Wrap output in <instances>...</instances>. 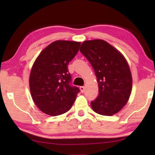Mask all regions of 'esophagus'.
I'll use <instances>...</instances> for the list:
<instances>
[{
    "label": "esophagus",
    "instance_id": "obj_1",
    "mask_svg": "<svg viewBox=\"0 0 155 155\" xmlns=\"http://www.w3.org/2000/svg\"><path fill=\"white\" fill-rule=\"evenodd\" d=\"M80 90H81V93H84V91H85V87H84V86H81Z\"/></svg>",
    "mask_w": 155,
    "mask_h": 155
}]
</instances>
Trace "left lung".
<instances>
[{
    "label": "left lung",
    "instance_id": "obj_1",
    "mask_svg": "<svg viewBox=\"0 0 155 155\" xmlns=\"http://www.w3.org/2000/svg\"><path fill=\"white\" fill-rule=\"evenodd\" d=\"M80 51L93 67L98 84V96L91 102L94 111L103 115L120 111L129 99L132 77L124 56L103 40L83 41Z\"/></svg>",
    "mask_w": 155,
    "mask_h": 155
}]
</instances>
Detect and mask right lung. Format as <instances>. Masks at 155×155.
I'll use <instances>...</instances> for the list:
<instances>
[{
    "instance_id": "obj_1",
    "label": "right lung",
    "mask_w": 155,
    "mask_h": 155,
    "mask_svg": "<svg viewBox=\"0 0 155 155\" xmlns=\"http://www.w3.org/2000/svg\"><path fill=\"white\" fill-rule=\"evenodd\" d=\"M80 42L57 40L41 52L31 69L29 86L36 106L52 116L71 108L80 90L70 85L68 65L79 50Z\"/></svg>"
}]
</instances>
